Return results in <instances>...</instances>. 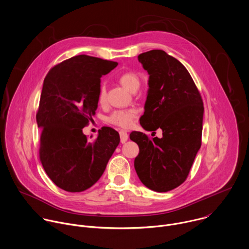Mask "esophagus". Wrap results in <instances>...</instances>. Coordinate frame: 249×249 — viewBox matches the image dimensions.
Wrapping results in <instances>:
<instances>
[{
    "label": "esophagus",
    "instance_id": "esophagus-1",
    "mask_svg": "<svg viewBox=\"0 0 249 249\" xmlns=\"http://www.w3.org/2000/svg\"><path fill=\"white\" fill-rule=\"evenodd\" d=\"M120 138H121V142L122 143H125L128 139V134L126 133V131L124 130H121L120 131Z\"/></svg>",
    "mask_w": 249,
    "mask_h": 249
}]
</instances>
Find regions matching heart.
<instances>
[{
    "mask_svg": "<svg viewBox=\"0 0 249 249\" xmlns=\"http://www.w3.org/2000/svg\"><path fill=\"white\" fill-rule=\"evenodd\" d=\"M119 83L127 90L134 92L140 87V78L134 72L127 71L122 73L118 77ZM97 100L100 105H104L107 101V89L105 85H101L97 94ZM136 118V112L132 109L116 110L106 118V122L110 124L119 126L121 128H129Z\"/></svg>",
    "mask_w": 249,
    "mask_h": 249,
    "instance_id": "obj_1",
    "label": "heart"
}]
</instances>
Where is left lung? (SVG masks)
Returning <instances> with one entry per match:
<instances>
[{
    "label": "left lung",
    "instance_id": "obj_1",
    "mask_svg": "<svg viewBox=\"0 0 249 249\" xmlns=\"http://www.w3.org/2000/svg\"><path fill=\"white\" fill-rule=\"evenodd\" d=\"M149 74V90L140 124L146 130L161 128L162 137L130 133L139 154L134 167L140 181L156 192H168L188 177L201 145L203 103L190 73L161 50L138 55ZM152 133V135H154Z\"/></svg>",
    "mask_w": 249,
    "mask_h": 249
}]
</instances>
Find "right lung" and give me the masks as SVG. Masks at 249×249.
I'll list each match as a JSON object with an SVG mask.
<instances>
[{
  "mask_svg": "<svg viewBox=\"0 0 249 249\" xmlns=\"http://www.w3.org/2000/svg\"><path fill=\"white\" fill-rule=\"evenodd\" d=\"M118 65L86 54L53 67L44 80L36 115L41 130L40 160L52 181L76 193L95 184L120 143L118 131L104 126L94 141L83 133L97 109L101 77Z\"/></svg>",
  "mask_w": 249,
  "mask_h": 249,
  "instance_id": "1",
  "label": "right lung"
}]
</instances>
